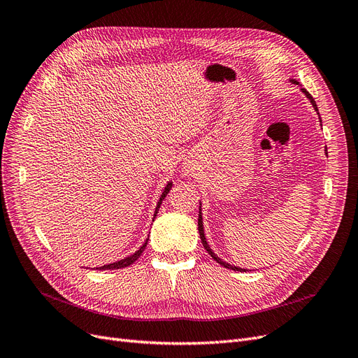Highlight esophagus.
<instances>
[{
  "mask_svg": "<svg viewBox=\"0 0 358 358\" xmlns=\"http://www.w3.org/2000/svg\"><path fill=\"white\" fill-rule=\"evenodd\" d=\"M187 172H189V169H187Z\"/></svg>",
  "mask_w": 358,
  "mask_h": 358,
  "instance_id": "34e87169",
  "label": "esophagus"
}]
</instances>
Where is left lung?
<instances>
[{
    "label": "left lung",
    "mask_w": 358,
    "mask_h": 358,
    "mask_svg": "<svg viewBox=\"0 0 358 358\" xmlns=\"http://www.w3.org/2000/svg\"><path fill=\"white\" fill-rule=\"evenodd\" d=\"M294 84H298L296 81H292ZM302 92H303V94H306L308 99H310V101H311V104L314 106V109L317 110V112H319V109H317V104H315V101H314V99L311 97V94H310V92L307 91V90H303L302 88ZM197 229H199V236H201V241H202V245H203V248L208 250V254L210 255V257H213L218 264H220V266H222V267H226V268H230V270H234V271H248V270H245V268H239V267H234V266H230V264L229 262H226V261H222L221 258H218L214 252H213V249H210L209 248V245H208V242H206V239H205V231H203V224H202V215H201V210H199V220H197Z\"/></svg>",
    "instance_id": "1"
}]
</instances>
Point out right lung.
Returning a JSON list of instances; mask_svg holds the SVG:
<instances>
[{
    "label": "right lung",
    "mask_w": 358,
    "mask_h": 358,
    "mask_svg": "<svg viewBox=\"0 0 358 358\" xmlns=\"http://www.w3.org/2000/svg\"><path fill=\"white\" fill-rule=\"evenodd\" d=\"M171 186H172V182H168V184H166V187H165V190H164V193L161 194V199H159L157 206H156V210H155V217H156V214H157L159 208H161V203H162V201L165 199V196H166V194H168V192L171 190ZM148 242H149V239H145V242L143 243V246L137 250V252H134L132 255H129V257H127V258H124V259H121V261H116V262H113V264H108V266L97 267L96 270H117V268H125V267L131 266L132 262H136V261L140 258V255L143 254V250L145 249V246H148Z\"/></svg>",
    "instance_id": "right-lung-1"
}]
</instances>
